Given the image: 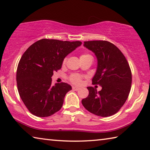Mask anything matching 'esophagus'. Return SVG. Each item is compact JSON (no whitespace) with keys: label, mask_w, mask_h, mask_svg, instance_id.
Wrapping results in <instances>:
<instances>
[{"label":"esophagus","mask_w":150,"mask_h":150,"mask_svg":"<svg viewBox=\"0 0 150 150\" xmlns=\"http://www.w3.org/2000/svg\"><path fill=\"white\" fill-rule=\"evenodd\" d=\"M72 89L73 90V91H79V88H78V87H76V86H73L72 87Z\"/></svg>","instance_id":"1"}]
</instances>
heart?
I'll list each match as a JSON object with an SVG mask.
<instances>
[{
  "instance_id": "1",
  "label": "heart",
  "mask_w": 150,
  "mask_h": 150,
  "mask_svg": "<svg viewBox=\"0 0 150 150\" xmlns=\"http://www.w3.org/2000/svg\"><path fill=\"white\" fill-rule=\"evenodd\" d=\"M91 56L88 54H82L80 56V59H82L84 58H86L87 56ZM66 62V58H65L63 61V64H65ZM83 76L79 74H77V73H73L71 74L69 77V80L73 84H79L81 83V81H82Z\"/></svg>"
}]
</instances>
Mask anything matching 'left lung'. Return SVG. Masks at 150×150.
I'll return each instance as SVG.
<instances>
[{"mask_svg":"<svg viewBox=\"0 0 150 150\" xmlns=\"http://www.w3.org/2000/svg\"><path fill=\"white\" fill-rule=\"evenodd\" d=\"M84 47L93 52L98 59L92 84L102 90L88 86V96L82 104L89 112L100 117H110L120 110L128 98L132 83L131 70L121 51L106 40L84 42Z\"/></svg>","mask_w":150,"mask_h":150,"instance_id":"obj_1","label":"left lung"}]
</instances>
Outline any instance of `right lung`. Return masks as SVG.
<instances>
[{"instance_id": "1", "label": "right lung", "mask_w": 150, "mask_h": 150, "mask_svg": "<svg viewBox=\"0 0 150 150\" xmlns=\"http://www.w3.org/2000/svg\"><path fill=\"white\" fill-rule=\"evenodd\" d=\"M81 41L43 39L27 49L19 62L16 81L19 94L33 115L49 117L62 108L71 86L66 83L52 85L54 71L60 69L64 58Z\"/></svg>"}]
</instances>
